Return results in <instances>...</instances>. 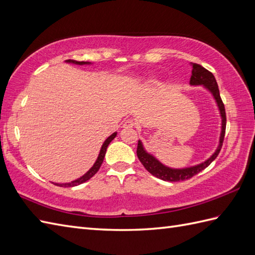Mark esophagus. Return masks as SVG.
I'll return each instance as SVG.
<instances>
[{
  "label": "esophagus",
  "mask_w": 255,
  "mask_h": 255,
  "mask_svg": "<svg viewBox=\"0 0 255 255\" xmlns=\"http://www.w3.org/2000/svg\"><path fill=\"white\" fill-rule=\"evenodd\" d=\"M135 126H136V123L132 119H128V120H126V122H124L123 128H135Z\"/></svg>",
  "instance_id": "obj_1"
}]
</instances>
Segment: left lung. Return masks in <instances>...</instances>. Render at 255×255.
<instances>
[{
    "label": "left lung",
    "mask_w": 255,
    "mask_h": 255,
    "mask_svg": "<svg viewBox=\"0 0 255 255\" xmlns=\"http://www.w3.org/2000/svg\"><path fill=\"white\" fill-rule=\"evenodd\" d=\"M190 84L204 85V88H207L211 93H212L213 97L215 98L217 106H219V109H220L221 117H222V133L220 137V145L217 147L216 151L212 154V156L200 164L186 167V169H171V167H167L161 162H159V161L153 156H151V154L146 152L144 147H142L141 141L138 140L136 153H137V157L141 162V164L145 166V169L149 173H151L153 176L162 179V181L181 182V181H185V179H189L194 175L198 174V173L206 169V167H208L211 163H212V161L215 160V158L219 156L221 148L223 146V141H224L225 129H226V113H225L224 104H223V101L220 96L219 86H217V82L213 76V73L210 72L209 70L206 69V68H203L200 65L192 64Z\"/></svg>",
    "instance_id": "1"
}]
</instances>
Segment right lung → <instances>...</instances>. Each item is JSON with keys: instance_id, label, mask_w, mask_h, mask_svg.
<instances>
[{"instance_id": "add662e5", "label": "right lung", "mask_w": 255, "mask_h": 255, "mask_svg": "<svg viewBox=\"0 0 255 255\" xmlns=\"http://www.w3.org/2000/svg\"><path fill=\"white\" fill-rule=\"evenodd\" d=\"M66 61H67V63H72V64H76V65L90 64V63H88V61H77V60H73V59H68V60H66ZM116 136H117V133H114L113 135H110L106 140H105V142H104L103 146H102L101 152H99V154H98V158H97V160H96V162L94 163V165H93L88 172L85 173V174H84L83 176H81L80 178L76 179V181H73V182H71V183H66V184H57V183H55V185L60 186V187H73V186H78V185L82 184V183H84V182H86V181H89V179H90L91 177L94 176V175L96 174V173H97V171L99 170V167H101V165H102V163H103V161H104L105 154H106L107 147H108V145L110 144V141L113 140V139L116 137Z\"/></svg>"}]
</instances>
